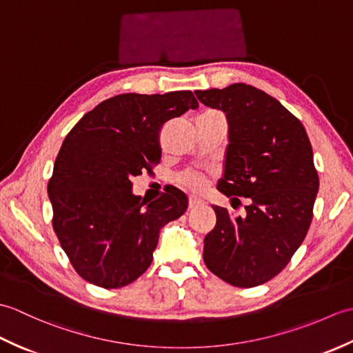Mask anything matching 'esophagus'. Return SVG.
Masks as SVG:
<instances>
[{
  "label": "esophagus",
  "mask_w": 353,
  "mask_h": 353,
  "mask_svg": "<svg viewBox=\"0 0 353 353\" xmlns=\"http://www.w3.org/2000/svg\"><path fill=\"white\" fill-rule=\"evenodd\" d=\"M201 205H205V201L201 200V199H199V197H190V200H188V208L190 209H194V208L201 206Z\"/></svg>",
  "instance_id": "esophagus-1"
}]
</instances>
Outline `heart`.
Segmentation results:
<instances>
[{"label":"heart","mask_w":353,"mask_h":353,"mask_svg":"<svg viewBox=\"0 0 353 353\" xmlns=\"http://www.w3.org/2000/svg\"><path fill=\"white\" fill-rule=\"evenodd\" d=\"M181 182H182V185L186 186V188H190L192 191H199V190H201L205 186L206 179L201 176L200 172L191 171V172H186V174L182 176Z\"/></svg>","instance_id":"heart-1"}]
</instances>
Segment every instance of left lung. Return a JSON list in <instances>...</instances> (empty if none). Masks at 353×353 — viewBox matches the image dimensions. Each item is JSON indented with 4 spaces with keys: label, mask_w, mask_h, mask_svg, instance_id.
I'll return each instance as SVG.
<instances>
[{
    "label": "left lung",
    "mask_w": 353,
    "mask_h": 353,
    "mask_svg": "<svg viewBox=\"0 0 353 353\" xmlns=\"http://www.w3.org/2000/svg\"><path fill=\"white\" fill-rule=\"evenodd\" d=\"M196 95L229 123L216 188L232 201H250L243 219L212 206L216 224L205 236V264L234 287H258L287 267L308 234L319 191L311 142L303 124L258 88L235 83Z\"/></svg>",
    "instance_id": "8db88e82"
}]
</instances>
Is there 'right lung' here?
<instances>
[{"label": "right lung", "mask_w": 353, "mask_h": 353, "mask_svg": "<svg viewBox=\"0 0 353 353\" xmlns=\"http://www.w3.org/2000/svg\"><path fill=\"white\" fill-rule=\"evenodd\" d=\"M199 101L191 91L121 94L104 100L66 134L48 182L52 229L74 270L97 287L121 288L152 264L165 224L188 208L168 188L145 205L133 176L161 161V130Z\"/></svg>", "instance_id": "1"}]
</instances>
